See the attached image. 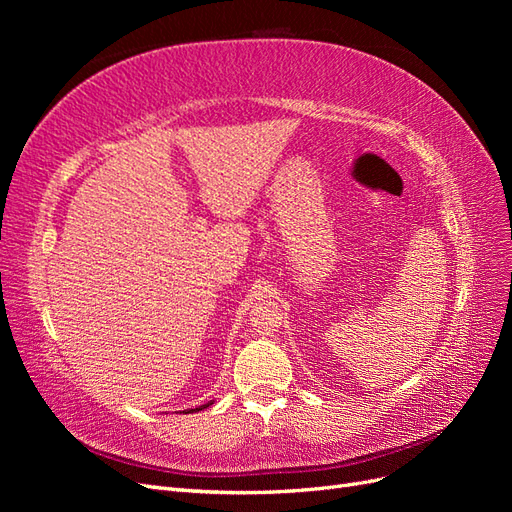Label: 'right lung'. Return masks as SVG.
I'll list each match as a JSON object with an SVG mask.
<instances>
[{
	"label": "right lung",
	"instance_id": "obj_1",
	"mask_svg": "<svg viewBox=\"0 0 512 512\" xmlns=\"http://www.w3.org/2000/svg\"><path fill=\"white\" fill-rule=\"evenodd\" d=\"M213 404V401H207V404H203V406H198V408H190V410H183L185 414H192V412H200V410H205V408H209Z\"/></svg>",
	"mask_w": 512,
	"mask_h": 512
}]
</instances>
